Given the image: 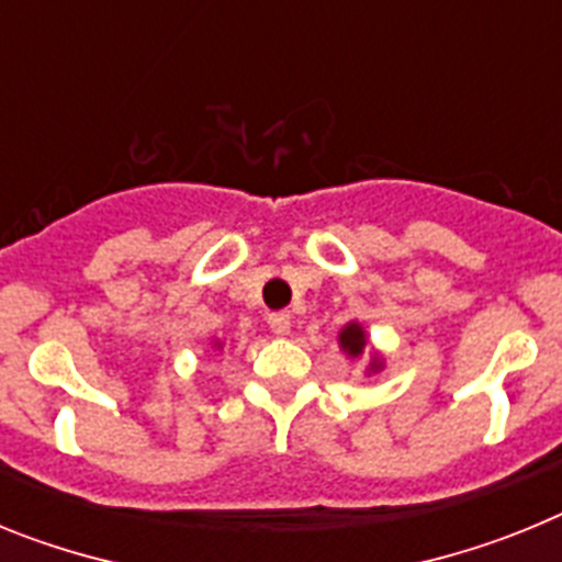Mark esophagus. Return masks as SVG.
<instances>
[{
  "label": "esophagus",
  "instance_id": "esophagus-1",
  "mask_svg": "<svg viewBox=\"0 0 562 562\" xmlns=\"http://www.w3.org/2000/svg\"><path fill=\"white\" fill-rule=\"evenodd\" d=\"M267 324H270V329L276 331V335H290L292 317L290 312H272V315L267 317Z\"/></svg>",
  "mask_w": 562,
  "mask_h": 562
}]
</instances>
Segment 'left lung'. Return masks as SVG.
I'll return each mask as SVG.
<instances>
[{"instance_id": "1", "label": "left lung", "mask_w": 562, "mask_h": 562, "mask_svg": "<svg viewBox=\"0 0 562 562\" xmlns=\"http://www.w3.org/2000/svg\"><path fill=\"white\" fill-rule=\"evenodd\" d=\"M340 346L349 351L351 357L362 355V346H366V335H362L360 326H357V324L346 326V329L340 331ZM374 369H380V366H374Z\"/></svg>"}]
</instances>
